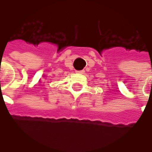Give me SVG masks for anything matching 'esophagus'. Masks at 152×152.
Masks as SVG:
<instances>
[{
  "mask_svg": "<svg viewBox=\"0 0 152 152\" xmlns=\"http://www.w3.org/2000/svg\"><path fill=\"white\" fill-rule=\"evenodd\" d=\"M76 72H77V73H80V74H83L85 72V71H83V70H82V71H77Z\"/></svg>",
  "mask_w": 152,
  "mask_h": 152,
  "instance_id": "esophagus-1",
  "label": "esophagus"
}]
</instances>
